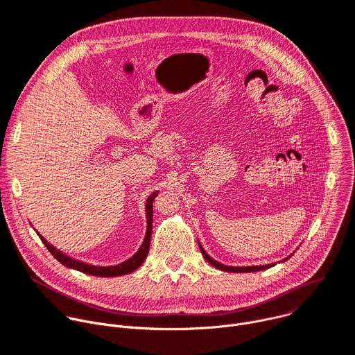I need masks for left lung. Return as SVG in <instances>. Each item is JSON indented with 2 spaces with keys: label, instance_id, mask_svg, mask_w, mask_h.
<instances>
[{
  "label": "left lung",
  "instance_id": "8db88e82",
  "mask_svg": "<svg viewBox=\"0 0 355 355\" xmlns=\"http://www.w3.org/2000/svg\"><path fill=\"white\" fill-rule=\"evenodd\" d=\"M199 243V241H198ZM199 248H200V251H202V254H203V257L206 258V261L210 263V265H213L214 268H217V269H220V270H224V272H234V273H244V272H257V270H265V269H268V268H272V266H275L277 265V262H272V263H265V265H252V266H230V265H224V263H220L218 261H216V259H213L206 251H205V248L202 247V244L199 243ZM293 254H291L289 257H286V258H284L281 262H285V261H288L291 257H292Z\"/></svg>",
  "mask_w": 355,
  "mask_h": 355
}]
</instances>
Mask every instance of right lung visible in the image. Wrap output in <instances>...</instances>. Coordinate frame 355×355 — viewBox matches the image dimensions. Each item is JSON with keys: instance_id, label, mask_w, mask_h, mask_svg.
<instances>
[{"instance_id": "obj_1", "label": "right lung", "mask_w": 355, "mask_h": 355, "mask_svg": "<svg viewBox=\"0 0 355 355\" xmlns=\"http://www.w3.org/2000/svg\"><path fill=\"white\" fill-rule=\"evenodd\" d=\"M159 191H153L149 198L146 199V205H145V214H146V232H145V237L144 241L139 247V250L128 259H125L124 262H120L116 265H110V266H97V265H92L83 261H78L76 258H71L69 255H66L63 251L58 250L56 247H53L51 243H48L41 234L36 231V234L39 235V239L42 240V243L45 244V247L49 250V252L66 268H71L74 270H80L83 273L87 275H93V277H101V278H111V277H123V275H128L131 272H134L135 269H138L149 251V245H150V235H152V217H153V200L157 196Z\"/></svg>"}]
</instances>
